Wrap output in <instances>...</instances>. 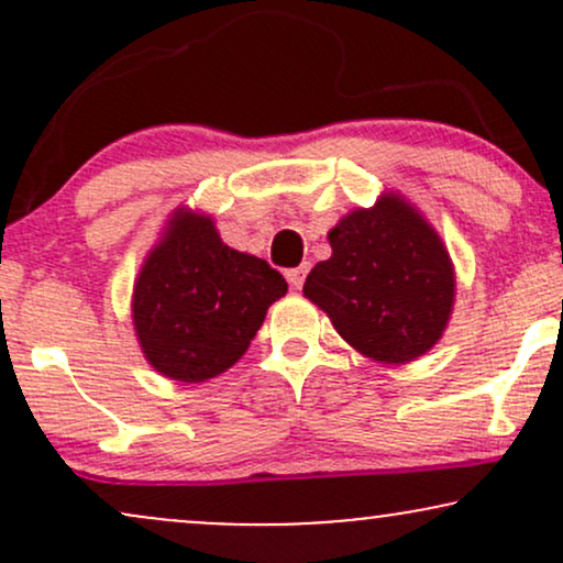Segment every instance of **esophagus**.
Segmentation results:
<instances>
[{
  "label": "esophagus",
  "instance_id": "obj_1",
  "mask_svg": "<svg viewBox=\"0 0 563 563\" xmlns=\"http://www.w3.org/2000/svg\"><path fill=\"white\" fill-rule=\"evenodd\" d=\"M307 273H309V264H301V267L288 269L286 280L290 283V288H301L303 280H307Z\"/></svg>",
  "mask_w": 563,
  "mask_h": 563
}]
</instances>
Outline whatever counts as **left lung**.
<instances>
[{"mask_svg":"<svg viewBox=\"0 0 563 563\" xmlns=\"http://www.w3.org/2000/svg\"><path fill=\"white\" fill-rule=\"evenodd\" d=\"M331 260L314 264L303 296L363 357L405 365L442 339L455 307V267L434 224L384 190L328 232Z\"/></svg>","mask_w":563,"mask_h":563,"instance_id":"obj_1","label":"left lung"}]
</instances>
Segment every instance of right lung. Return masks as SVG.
<instances>
[{"label": "right lung", "instance_id": "add662e5", "mask_svg": "<svg viewBox=\"0 0 563 563\" xmlns=\"http://www.w3.org/2000/svg\"><path fill=\"white\" fill-rule=\"evenodd\" d=\"M286 290L277 269L219 238L214 217L179 206L134 280V335L153 371L200 384L243 357Z\"/></svg>", "mask_w": 563, "mask_h": 563}]
</instances>
